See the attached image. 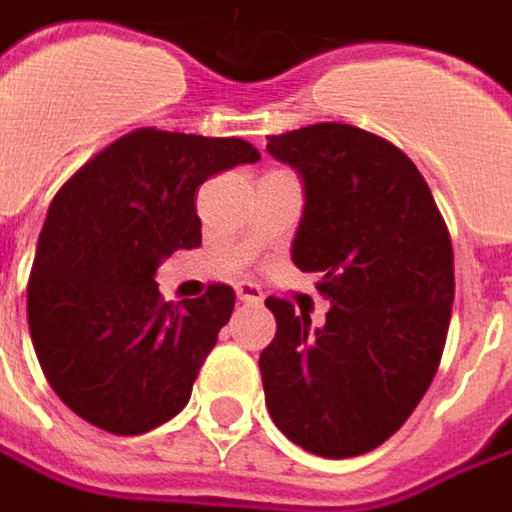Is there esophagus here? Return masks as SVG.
<instances>
[{
  "label": "esophagus",
  "instance_id": "esophagus-1",
  "mask_svg": "<svg viewBox=\"0 0 512 512\" xmlns=\"http://www.w3.org/2000/svg\"><path fill=\"white\" fill-rule=\"evenodd\" d=\"M235 294H238L240 303H252V306L263 300V291L257 289L255 283H238V286H235Z\"/></svg>",
  "mask_w": 512,
  "mask_h": 512
}]
</instances>
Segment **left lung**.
Segmentation results:
<instances>
[{"mask_svg":"<svg viewBox=\"0 0 512 512\" xmlns=\"http://www.w3.org/2000/svg\"><path fill=\"white\" fill-rule=\"evenodd\" d=\"M266 150L303 181L291 240L300 272H320L323 326L269 297L274 340L260 354L266 408L294 445L348 459L414 414L442 360L453 249L425 178L385 138L348 124L269 135Z\"/></svg>","mask_w":512,"mask_h":512,"instance_id":"1","label":"left lung"}]
</instances>
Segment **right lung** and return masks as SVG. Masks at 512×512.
I'll use <instances>...</instances> for the list:
<instances>
[{"label": "right lung", "instance_id": "add662e5", "mask_svg": "<svg viewBox=\"0 0 512 512\" xmlns=\"http://www.w3.org/2000/svg\"><path fill=\"white\" fill-rule=\"evenodd\" d=\"M260 155L240 138L135 130L56 192L27 283V323L50 388L84 422L147 433L184 411L235 291L164 303L161 260L201 246L195 189Z\"/></svg>", "mask_w": 512, "mask_h": 512}]
</instances>
